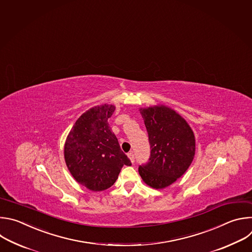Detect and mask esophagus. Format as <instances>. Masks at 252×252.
I'll return each mask as SVG.
<instances>
[{
	"instance_id": "obj_1",
	"label": "esophagus",
	"mask_w": 252,
	"mask_h": 252,
	"mask_svg": "<svg viewBox=\"0 0 252 252\" xmlns=\"http://www.w3.org/2000/svg\"><path fill=\"white\" fill-rule=\"evenodd\" d=\"M128 157H129V159H130V161H131L132 163L135 162V156H134V154H133L132 152L128 153Z\"/></svg>"
}]
</instances>
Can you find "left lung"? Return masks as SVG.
I'll return each instance as SVG.
<instances>
[{"mask_svg": "<svg viewBox=\"0 0 252 252\" xmlns=\"http://www.w3.org/2000/svg\"><path fill=\"white\" fill-rule=\"evenodd\" d=\"M149 136V162L139 167L142 180L151 188L164 189L188 170L195 152L194 135L187 121L164 106L141 108Z\"/></svg>", "mask_w": 252, "mask_h": 252, "instance_id": "1", "label": "left lung"}]
</instances>
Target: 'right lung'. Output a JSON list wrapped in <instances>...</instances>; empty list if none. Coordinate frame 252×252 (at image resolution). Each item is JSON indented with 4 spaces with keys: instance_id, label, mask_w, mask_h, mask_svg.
<instances>
[{
    "instance_id": "right-lung-1",
    "label": "right lung",
    "mask_w": 252,
    "mask_h": 252,
    "mask_svg": "<svg viewBox=\"0 0 252 252\" xmlns=\"http://www.w3.org/2000/svg\"><path fill=\"white\" fill-rule=\"evenodd\" d=\"M114 111L110 104L89 109L76 120L65 141L64 159L70 174L93 191L110 188L122 167L131 166L108 124Z\"/></svg>"
}]
</instances>
